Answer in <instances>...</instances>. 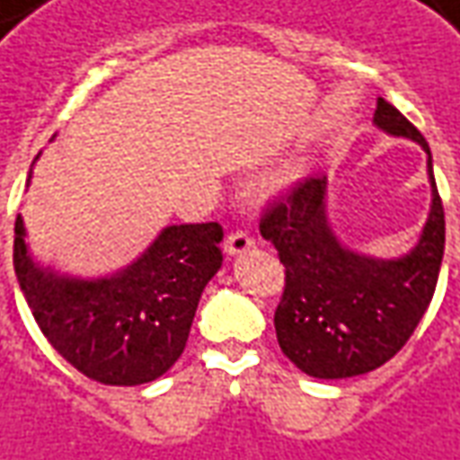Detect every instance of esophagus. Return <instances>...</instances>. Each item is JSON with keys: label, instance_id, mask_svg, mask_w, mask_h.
Here are the masks:
<instances>
[{"label": "esophagus", "instance_id": "obj_1", "mask_svg": "<svg viewBox=\"0 0 460 460\" xmlns=\"http://www.w3.org/2000/svg\"><path fill=\"white\" fill-rule=\"evenodd\" d=\"M252 245H255V243H252V237H250L248 233H243V230H237V233L227 235V240H225V252L235 258V255H243V252H248Z\"/></svg>", "mask_w": 460, "mask_h": 460}]
</instances>
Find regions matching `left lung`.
<instances>
[{"label": "left lung", "instance_id": "8db88e82", "mask_svg": "<svg viewBox=\"0 0 460 460\" xmlns=\"http://www.w3.org/2000/svg\"><path fill=\"white\" fill-rule=\"evenodd\" d=\"M373 125L420 145L430 185L429 220L398 258L348 248L328 217V177H308L262 215L261 233L285 265L275 332L285 356L313 378H353L381 368L413 335L429 308L446 243L443 205L429 142L378 97Z\"/></svg>", "mask_w": 460, "mask_h": 460}]
</instances>
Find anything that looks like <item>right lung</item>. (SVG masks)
<instances>
[{
    "instance_id": "1",
    "label": "right lung",
    "mask_w": 460,
    "mask_h": 460,
    "mask_svg": "<svg viewBox=\"0 0 460 460\" xmlns=\"http://www.w3.org/2000/svg\"><path fill=\"white\" fill-rule=\"evenodd\" d=\"M220 243L217 223L167 225L129 265L82 278L37 261L17 215L14 272L34 321L66 363L104 385H142L182 356L199 296L223 265Z\"/></svg>"
}]
</instances>
